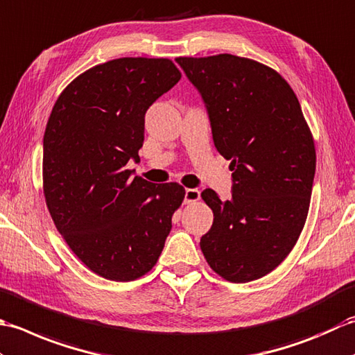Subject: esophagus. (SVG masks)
<instances>
[{"label": "esophagus", "instance_id": "obj_1", "mask_svg": "<svg viewBox=\"0 0 355 355\" xmlns=\"http://www.w3.org/2000/svg\"><path fill=\"white\" fill-rule=\"evenodd\" d=\"M199 199H200V191L198 188H187L185 198H184L185 204H193V202H196Z\"/></svg>", "mask_w": 355, "mask_h": 355}]
</instances>
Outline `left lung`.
Instances as JSON below:
<instances>
[{"label": "left lung", "instance_id": "8db88e82", "mask_svg": "<svg viewBox=\"0 0 355 355\" xmlns=\"http://www.w3.org/2000/svg\"><path fill=\"white\" fill-rule=\"evenodd\" d=\"M176 62L204 101L214 147L234 171L230 200L211 188L200 194L214 214L200 250L223 279H260L294 248L309 209L315 148L299 99L276 70L247 58Z\"/></svg>", "mask_w": 355, "mask_h": 355}]
</instances>
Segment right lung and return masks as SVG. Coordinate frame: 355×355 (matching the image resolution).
<instances>
[{"mask_svg":"<svg viewBox=\"0 0 355 355\" xmlns=\"http://www.w3.org/2000/svg\"><path fill=\"white\" fill-rule=\"evenodd\" d=\"M180 71L165 58H119L79 75L60 98L42 142L50 216L78 259L98 276L128 282L153 268L185 196L125 168L144 142L148 107Z\"/></svg>","mask_w":355,"mask_h":355,"instance_id":"right-lung-1","label":"right lung"}]
</instances>
